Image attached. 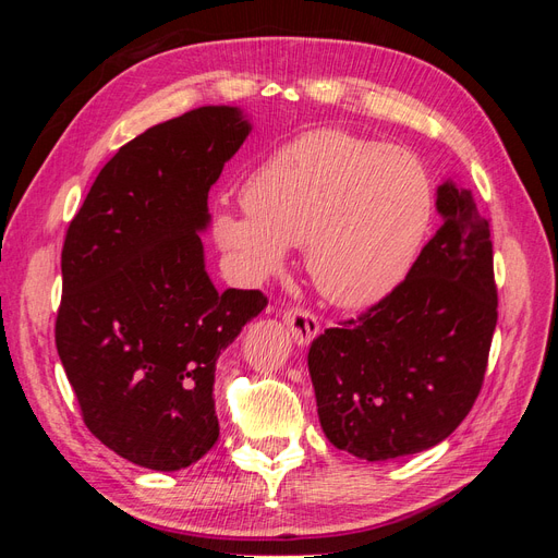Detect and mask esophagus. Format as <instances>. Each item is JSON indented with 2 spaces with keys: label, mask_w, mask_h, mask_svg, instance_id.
Segmentation results:
<instances>
[{
  "label": "esophagus",
  "mask_w": 558,
  "mask_h": 558,
  "mask_svg": "<svg viewBox=\"0 0 558 558\" xmlns=\"http://www.w3.org/2000/svg\"><path fill=\"white\" fill-rule=\"evenodd\" d=\"M283 324L289 328L293 342L298 347H310L314 342V337L318 335V318L307 310H300V307L286 310Z\"/></svg>",
  "instance_id": "obj_1"
}]
</instances>
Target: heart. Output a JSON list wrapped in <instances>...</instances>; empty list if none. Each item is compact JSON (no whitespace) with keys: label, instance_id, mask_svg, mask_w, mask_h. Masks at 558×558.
<instances>
[{"label":"heart","instance_id":"1","mask_svg":"<svg viewBox=\"0 0 558 558\" xmlns=\"http://www.w3.org/2000/svg\"><path fill=\"white\" fill-rule=\"evenodd\" d=\"M244 211L214 216V242L246 283L279 275L291 246L332 305H375L408 277L433 218V181L414 154L344 130L275 150L242 185Z\"/></svg>","mask_w":558,"mask_h":558}]
</instances>
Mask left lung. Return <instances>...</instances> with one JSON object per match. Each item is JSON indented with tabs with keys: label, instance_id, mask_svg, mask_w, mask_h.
<instances>
[{
	"label": "left lung",
	"instance_id": "left-lung-1",
	"mask_svg": "<svg viewBox=\"0 0 558 558\" xmlns=\"http://www.w3.org/2000/svg\"><path fill=\"white\" fill-rule=\"evenodd\" d=\"M442 228L379 305L310 347L328 442L363 461L440 445L480 396L498 320L492 228L453 179L435 193Z\"/></svg>",
	"mask_w": 558,
	"mask_h": 558
}]
</instances>
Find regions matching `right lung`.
I'll use <instances>...</instances> for the list:
<instances>
[{"label":"right lung","mask_w":558,"mask_h":558,"mask_svg":"<svg viewBox=\"0 0 558 558\" xmlns=\"http://www.w3.org/2000/svg\"><path fill=\"white\" fill-rule=\"evenodd\" d=\"M209 105L142 132L102 167L66 230L56 344L99 442L172 472L218 440L216 361L267 300L218 293L199 234L209 191L251 132Z\"/></svg>","instance_id":"obj_1"}]
</instances>
